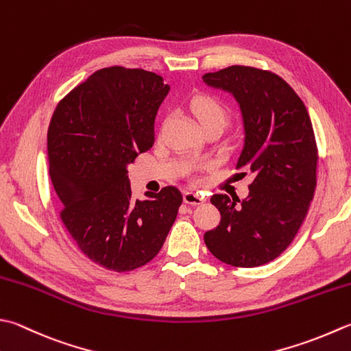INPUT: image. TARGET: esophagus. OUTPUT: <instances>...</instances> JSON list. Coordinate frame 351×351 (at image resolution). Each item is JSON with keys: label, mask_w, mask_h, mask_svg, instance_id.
Listing matches in <instances>:
<instances>
[{"label": "esophagus", "mask_w": 351, "mask_h": 351, "mask_svg": "<svg viewBox=\"0 0 351 351\" xmlns=\"http://www.w3.org/2000/svg\"><path fill=\"white\" fill-rule=\"evenodd\" d=\"M184 202L190 204V205H201L204 202V196L199 193H195V191H185Z\"/></svg>", "instance_id": "34e87169"}]
</instances>
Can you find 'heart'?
<instances>
[{
  "mask_svg": "<svg viewBox=\"0 0 351 351\" xmlns=\"http://www.w3.org/2000/svg\"><path fill=\"white\" fill-rule=\"evenodd\" d=\"M191 112L199 121L202 129L207 128H219L221 130L225 129L230 121V111L223 103L208 94H199L190 101Z\"/></svg>",
  "mask_w": 351,
  "mask_h": 351,
  "instance_id": "1",
  "label": "heart"
}]
</instances>
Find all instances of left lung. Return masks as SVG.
Masks as SVG:
<instances>
[{
	"mask_svg": "<svg viewBox=\"0 0 351 351\" xmlns=\"http://www.w3.org/2000/svg\"><path fill=\"white\" fill-rule=\"evenodd\" d=\"M202 79L237 101L245 143L236 167L252 178L243 201L211 196L221 222L205 232V245L226 265L269 263L297 236L317 187L318 150L311 117L297 93L271 71L232 65Z\"/></svg>",
	"mask_w": 351,
	"mask_h": 351,
	"instance_id": "obj_1",
	"label": "left lung"
}]
</instances>
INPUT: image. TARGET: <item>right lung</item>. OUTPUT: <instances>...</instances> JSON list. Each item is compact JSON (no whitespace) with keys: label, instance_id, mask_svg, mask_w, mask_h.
Instances as JSON below:
<instances>
[{"label":"right lung","instance_id":"obj_1","mask_svg":"<svg viewBox=\"0 0 351 351\" xmlns=\"http://www.w3.org/2000/svg\"><path fill=\"white\" fill-rule=\"evenodd\" d=\"M170 91L161 75L109 66L59 101L47 135L60 219L85 256L109 271L149 263L182 204L173 185L134 201L129 164L152 147L158 108Z\"/></svg>","mask_w":351,"mask_h":351}]
</instances>
